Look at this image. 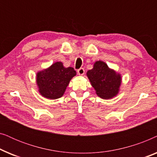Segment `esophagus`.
<instances>
[{
    "mask_svg": "<svg viewBox=\"0 0 157 157\" xmlns=\"http://www.w3.org/2000/svg\"><path fill=\"white\" fill-rule=\"evenodd\" d=\"M77 72H78V75H81V76H82V75L84 74L85 70H84V68H79L78 71H77Z\"/></svg>",
    "mask_w": 157,
    "mask_h": 157,
    "instance_id": "34e87169",
    "label": "esophagus"
}]
</instances>
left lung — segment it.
Segmentation results:
<instances>
[{
	"label": "left lung",
	"instance_id": "8db88e82",
	"mask_svg": "<svg viewBox=\"0 0 157 157\" xmlns=\"http://www.w3.org/2000/svg\"><path fill=\"white\" fill-rule=\"evenodd\" d=\"M91 84L100 98L109 99L119 94L121 76L102 61H97L86 73Z\"/></svg>",
	"mask_w": 157,
	"mask_h": 157
}]
</instances>
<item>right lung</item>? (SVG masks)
I'll return each mask as SVG.
<instances>
[{
  "label": "right lung",
  "instance_id": "obj_1",
  "mask_svg": "<svg viewBox=\"0 0 157 157\" xmlns=\"http://www.w3.org/2000/svg\"><path fill=\"white\" fill-rule=\"evenodd\" d=\"M76 75L72 67L65 68L57 61L36 74V83L40 95L48 99H57L63 96L70 81Z\"/></svg>",
  "mask_w": 157,
  "mask_h": 157
}]
</instances>
